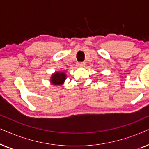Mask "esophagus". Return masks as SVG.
<instances>
[{"label":"esophagus","mask_w":149,"mask_h":149,"mask_svg":"<svg viewBox=\"0 0 149 149\" xmlns=\"http://www.w3.org/2000/svg\"><path fill=\"white\" fill-rule=\"evenodd\" d=\"M84 62H78L77 63V66H79V67H82V66H84Z\"/></svg>","instance_id":"1"}]
</instances>
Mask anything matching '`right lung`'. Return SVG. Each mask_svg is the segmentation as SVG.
Masks as SVG:
<instances>
[{"label": "right lung", "mask_w": 149, "mask_h": 149, "mask_svg": "<svg viewBox=\"0 0 149 149\" xmlns=\"http://www.w3.org/2000/svg\"><path fill=\"white\" fill-rule=\"evenodd\" d=\"M65 79H66V74L62 72H58L52 74L51 81L54 85H62Z\"/></svg>", "instance_id": "right-lung-1"}]
</instances>
